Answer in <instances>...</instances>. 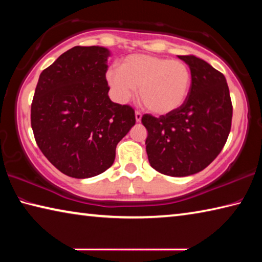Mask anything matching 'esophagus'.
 <instances>
[{"instance_id":"1","label":"esophagus","mask_w":262,"mask_h":262,"mask_svg":"<svg viewBox=\"0 0 262 262\" xmlns=\"http://www.w3.org/2000/svg\"><path fill=\"white\" fill-rule=\"evenodd\" d=\"M135 119H136V121H137V122L141 121V119H142V113L140 112V111H136V112H135Z\"/></svg>"}]
</instances>
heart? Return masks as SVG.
I'll use <instances>...</instances> for the list:
<instances>
[{
	"label": "heart",
	"mask_w": 262,
	"mask_h": 262,
	"mask_svg": "<svg viewBox=\"0 0 262 262\" xmlns=\"http://www.w3.org/2000/svg\"><path fill=\"white\" fill-rule=\"evenodd\" d=\"M106 79L119 101L130 98L139 88L140 101L150 112L167 114L179 108L188 96L192 75L183 61L147 54H134L108 69Z\"/></svg>",
	"instance_id": "b5f03b06"
}]
</instances>
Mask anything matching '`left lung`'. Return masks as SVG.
I'll list each match as a JSON object with an SVG mask.
<instances>
[{"mask_svg": "<svg viewBox=\"0 0 262 262\" xmlns=\"http://www.w3.org/2000/svg\"><path fill=\"white\" fill-rule=\"evenodd\" d=\"M189 66L192 83L179 108L161 117L143 114L148 159L170 177L190 176L219 156L231 130L232 103L224 75L195 55H178Z\"/></svg>", "mask_w": 262, "mask_h": 262, "instance_id": "8db88e82", "label": "left lung"}]
</instances>
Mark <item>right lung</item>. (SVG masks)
<instances>
[{
  "mask_svg": "<svg viewBox=\"0 0 262 262\" xmlns=\"http://www.w3.org/2000/svg\"><path fill=\"white\" fill-rule=\"evenodd\" d=\"M107 57L104 47L75 46L42 70L35 88V142L72 178H91L112 166L117 144L135 125L134 108L113 103L107 95Z\"/></svg>",
  "mask_w": 262,
  "mask_h": 262,
  "instance_id": "obj_1",
  "label": "right lung"
}]
</instances>
